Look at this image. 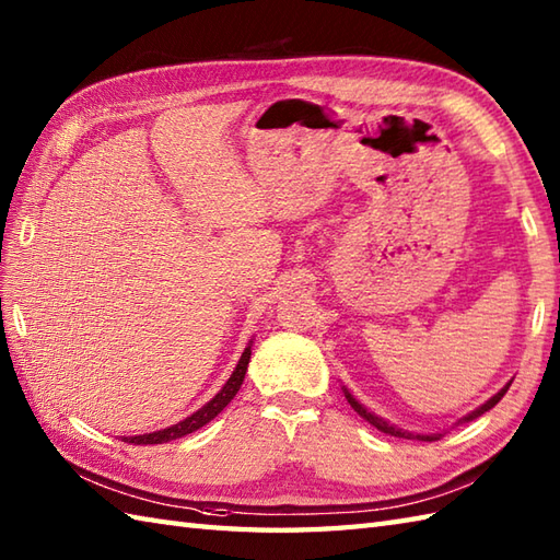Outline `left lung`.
Returning a JSON list of instances; mask_svg holds the SVG:
<instances>
[{
  "label": "left lung",
  "instance_id": "8db88e82",
  "mask_svg": "<svg viewBox=\"0 0 560 560\" xmlns=\"http://www.w3.org/2000/svg\"><path fill=\"white\" fill-rule=\"evenodd\" d=\"M509 386H511V382L505 384L499 394H493L487 402H482V406L475 408L472 412H467L465 418H460L456 424L472 422V420H477V418H479V415H485L487 410H491V408L497 406V402L505 396V392H509ZM343 394H346V398H348V402H350V408H353V410L360 415V418H365L372 427H376V429H380V432H384V434H392V436H398V439H420V441H436V439L444 436L441 432H436V434H412V432H408V429H400V427H396V424H388L384 418H380V415L370 412L365 406H362V402H360L358 398H353V394H350L348 388H343Z\"/></svg>",
  "mask_w": 560,
  "mask_h": 560
}]
</instances>
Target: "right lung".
Here are the masks:
<instances>
[{
	"label": "right lung",
	"instance_id": "obj_1",
	"mask_svg": "<svg viewBox=\"0 0 560 560\" xmlns=\"http://www.w3.org/2000/svg\"><path fill=\"white\" fill-rule=\"evenodd\" d=\"M250 346H253V341L248 343V348L243 350V355H241V360H238V365H236V370H233V374L229 376V382L221 386V392L210 400V402H205V406L200 408V410H195L190 418H186L184 422H178V424H172V427H166V429H160V432H150V434H138V436H124V441L126 444H142V446H148V444H166V441H174V439H180V436H186V434H192L195 429H200V427H205L207 422H212L217 415L224 410L229 402L233 400V396L238 394V388H241V384H243V380H245V372H248V362H250Z\"/></svg>",
	"mask_w": 560,
	"mask_h": 560
}]
</instances>
